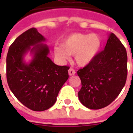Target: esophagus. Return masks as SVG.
Returning <instances> with one entry per match:
<instances>
[{
  "label": "esophagus",
  "instance_id": "obj_1",
  "mask_svg": "<svg viewBox=\"0 0 133 133\" xmlns=\"http://www.w3.org/2000/svg\"><path fill=\"white\" fill-rule=\"evenodd\" d=\"M68 74L69 75H73L75 74V70L72 68H70L69 70H68Z\"/></svg>",
  "mask_w": 133,
  "mask_h": 133
}]
</instances>
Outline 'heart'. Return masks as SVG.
<instances>
[{
  "label": "heart",
  "mask_w": 133,
  "mask_h": 133,
  "mask_svg": "<svg viewBox=\"0 0 133 133\" xmlns=\"http://www.w3.org/2000/svg\"><path fill=\"white\" fill-rule=\"evenodd\" d=\"M101 46V41L97 34L74 33L65 39L62 47L53 48L54 55L60 61L68 60L70 55H75L76 63L85 66L93 61Z\"/></svg>",
  "instance_id": "heart-1"
}]
</instances>
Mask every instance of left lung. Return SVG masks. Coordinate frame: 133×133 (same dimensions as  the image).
<instances>
[{
	"label": "left lung",
	"mask_w": 133,
	"mask_h": 133,
	"mask_svg": "<svg viewBox=\"0 0 133 133\" xmlns=\"http://www.w3.org/2000/svg\"><path fill=\"white\" fill-rule=\"evenodd\" d=\"M127 62L125 48L114 33H110L105 49L77 72L82 84L78 92L81 103L92 110L110 105L125 86Z\"/></svg>",
	"instance_id": "obj_1"
}]
</instances>
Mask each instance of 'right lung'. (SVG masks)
I'll use <instances>...</instances> for the list:
<instances>
[{
	"instance_id": "right-lung-1",
	"label": "right lung",
	"mask_w": 133,
	"mask_h": 133,
	"mask_svg": "<svg viewBox=\"0 0 133 133\" xmlns=\"http://www.w3.org/2000/svg\"><path fill=\"white\" fill-rule=\"evenodd\" d=\"M45 41L36 28H30L11 44L6 58L10 90L22 104L34 111L51 108L69 77V67L57 65L48 57L49 48L42 43ZM28 51L34 58L30 64H25L23 58Z\"/></svg>"
}]
</instances>
